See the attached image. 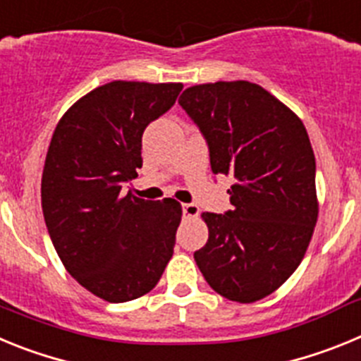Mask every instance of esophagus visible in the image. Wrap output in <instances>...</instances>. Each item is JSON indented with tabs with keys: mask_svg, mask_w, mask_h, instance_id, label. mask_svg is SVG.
<instances>
[{
	"mask_svg": "<svg viewBox=\"0 0 361 361\" xmlns=\"http://www.w3.org/2000/svg\"><path fill=\"white\" fill-rule=\"evenodd\" d=\"M199 206H197V204H193V202H190V204H183V213L186 216H197L199 215Z\"/></svg>",
	"mask_w": 361,
	"mask_h": 361,
	"instance_id": "34e87169",
	"label": "esophagus"
}]
</instances>
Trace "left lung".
Here are the masks:
<instances>
[{
    "label": "left lung",
    "instance_id": "obj_1",
    "mask_svg": "<svg viewBox=\"0 0 361 361\" xmlns=\"http://www.w3.org/2000/svg\"><path fill=\"white\" fill-rule=\"evenodd\" d=\"M208 142L215 175L231 177V209L202 213L209 237L195 251L206 282L251 304L295 273L318 219L317 162L302 121L262 86L219 81L178 99Z\"/></svg>",
    "mask_w": 361,
    "mask_h": 361
}]
</instances>
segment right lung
<instances>
[{
	"instance_id": "add662e5",
	"label": "right lung",
	"mask_w": 361,
	"mask_h": 361,
	"mask_svg": "<svg viewBox=\"0 0 361 361\" xmlns=\"http://www.w3.org/2000/svg\"><path fill=\"white\" fill-rule=\"evenodd\" d=\"M180 82L111 81L81 97L50 141L41 206L70 275L121 304L157 286L173 255L183 208L173 199L123 195L142 166V133L175 104Z\"/></svg>"
}]
</instances>
